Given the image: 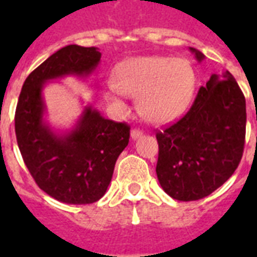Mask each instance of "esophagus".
<instances>
[{
	"instance_id": "obj_1",
	"label": "esophagus",
	"mask_w": 257,
	"mask_h": 257,
	"mask_svg": "<svg viewBox=\"0 0 257 257\" xmlns=\"http://www.w3.org/2000/svg\"><path fill=\"white\" fill-rule=\"evenodd\" d=\"M142 135H143V132L139 131V129H132V131H131V138H132L134 140L142 138Z\"/></svg>"
}]
</instances>
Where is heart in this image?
<instances>
[{
	"mask_svg": "<svg viewBox=\"0 0 257 257\" xmlns=\"http://www.w3.org/2000/svg\"><path fill=\"white\" fill-rule=\"evenodd\" d=\"M195 89V74L184 59L138 56L123 60L112 71L106 99L125 110L122 95L139 96L140 114L150 122H171L189 107Z\"/></svg>",
	"mask_w": 257,
	"mask_h": 257,
	"instance_id": "obj_1",
	"label": "heart"
}]
</instances>
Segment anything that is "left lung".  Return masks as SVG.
Instances as JSON below:
<instances>
[{"mask_svg": "<svg viewBox=\"0 0 257 257\" xmlns=\"http://www.w3.org/2000/svg\"><path fill=\"white\" fill-rule=\"evenodd\" d=\"M198 62L204 53L190 48ZM246 104L231 74H212L178 122L157 132V178L178 201H197L219 189L242 158Z\"/></svg>", "mask_w": 257, "mask_h": 257, "instance_id": "obj_1", "label": "left lung"}]
</instances>
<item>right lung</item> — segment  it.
Segmentation results:
<instances>
[{"mask_svg": "<svg viewBox=\"0 0 257 257\" xmlns=\"http://www.w3.org/2000/svg\"><path fill=\"white\" fill-rule=\"evenodd\" d=\"M100 56L95 47L59 49L26 78L16 106L15 132L26 167L42 191L64 204H92L104 195L131 128L85 106L74 128L58 134L44 118L42 89L67 75L88 77Z\"/></svg>", "mask_w": 257, "mask_h": 257, "instance_id": "obj_1", "label": "right lung"}]
</instances>
